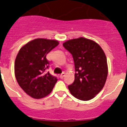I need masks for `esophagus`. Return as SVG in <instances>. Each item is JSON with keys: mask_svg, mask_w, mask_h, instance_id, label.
Wrapping results in <instances>:
<instances>
[{"mask_svg": "<svg viewBox=\"0 0 127 127\" xmlns=\"http://www.w3.org/2000/svg\"><path fill=\"white\" fill-rule=\"evenodd\" d=\"M64 76H65V73L64 72H63L61 74V75H60V78H61V79H63V78L64 77Z\"/></svg>", "mask_w": 127, "mask_h": 127, "instance_id": "34e87169", "label": "esophagus"}]
</instances>
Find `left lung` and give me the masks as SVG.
<instances>
[{
    "label": "left lung",
    "mask_w": 127,
    "mask_h": 127,
    "mask_svg": "<svg viewBox=\"0 0 127 127\" xmlns=\"http://www.w3.org/2000/svg\"><path fill=\"white\" fill-rule=\"evenodd\" d=\"M63 45L72 54L75 63V80L68 85L71 94L82 100L93 99L104 87L108 76L103 50L96 42L83 37L69 40Z\"/></svg>",
    "instance_id": "1"
}]
</instances>
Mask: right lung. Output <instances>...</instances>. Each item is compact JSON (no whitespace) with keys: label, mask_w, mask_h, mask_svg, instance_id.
Listing matches in <instances>:
<instances>
[{"label":"right lung","mask_w":127,"mask_h":127,"mask_svg":"<svg viewBox=\"0 0 127 127\" xmlns=\"http://www.w3.org/2000/svg\"><path fill=\"white\" fill-rule=\"evenodd\" d=\"M59 42L55 40L36 38L20 49L15 59L14 73L18 84L28 95L35 99L47 96L58 81L49 72L46 55Z\"/></svg>","instance_id":"add662e5"}]
</instances>
